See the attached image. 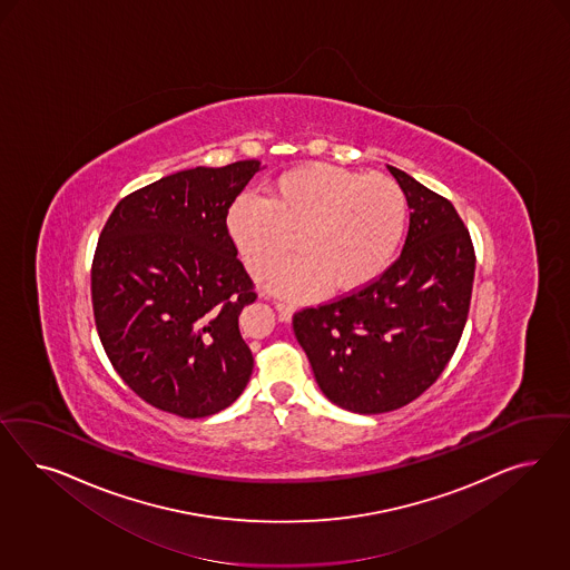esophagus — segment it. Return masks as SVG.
Instances as JSON below:
<instances>
[{
    "label": "esophagus",
    "mask_w": 570,
    "mask_h": 570,
    "mask_svg": "<svg viewBox=\"0 0 570 570\" xmlns=\"http://www.w3.org/2000/svg\"><path fill=\"white\" fill-rule=\"evenodd\" d=\"M274 305H276L277 313H279V317H282L284 322H288V320L293 317V303H286V301H274Z\"/></svg>",
    "instance_id": "34e87169"
}]
</instances>
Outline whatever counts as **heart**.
Returning a JSON list of instances; mask_svg holds the SVG:
<instances>
[{
  "label": "heart",
  "instance_id": "heart-1",
  "mask_svg": "<svg viewBox=\"0 0 570 570\" xmlns=\"http://www.w3.org/2000/svg\"><path fill=\"white\" fill-rule=\"evenodd\" d=\"M410 225V203L395 179L334 165L284 173L265 200L244 196L227 227L255 277H267L298 244L301 257L277 272L279 291L351 293L372 284L397 257ZM299 242H295V236Z\"/></svg>",
  "mask_w": 570,
  "mask_h": 570
}]
</instances>
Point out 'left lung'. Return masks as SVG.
<instances>
[{
  "label": "left lung",
  "instance_id": "obj_1",
  "mask_svg": "<svg viewBox=\"0 0 570 570\" xmlns=\"http://www.w3.org/2000/svg\"><path fill=\"white\" fill-rule=\"evenodd\" d=\"M410 203L397 261L360 291L293 315L322 393L355 414L393 412L448 367L466 326L476 255L445 196L389 167Z\"/></svg>",
  "mask_w": 570,
  "mask_h": 570
}]
</instances>
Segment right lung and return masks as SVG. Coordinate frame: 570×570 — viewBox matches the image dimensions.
<instances>
[{"label":"right lung","instance_id":"obj_1","mask_svg":"<svg viewBox=\"0 0 570 570\" xmlns=\"http://www.w3.org/2000/svg\"><path fill=\"white\" fill-rule=\"evenodd\" d=\"M257 158L173 173L127 194L91 261V305L104 351L156 410L205 417L240 397L253 353L238 328L257 301L227 213Z\"/></svg>","mask_w":570,"mask_h":570}]
</instances>
